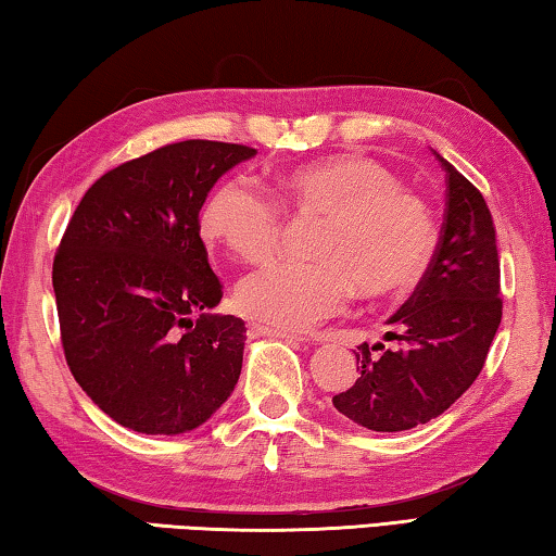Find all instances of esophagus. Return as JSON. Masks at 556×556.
Instances as JSON below:
<instances>
[{
    "label": "esophagus",
    "instance_id": "34e87169",
    "mask_svg": "<svg viewBox=\"0 0 556 556\" xmlns=\"http://www.w3.org/2000/svg\"><path fill=\"white\" fill-rule=\"evenodd\" d=\"M250 333L252 336H269V338H281V341H308V338L291 333V331H279V328H269V326H260V324H250Z\"/></svg>",
    "mask_w": 556,
    "mask_h": 556
}]
</instances>
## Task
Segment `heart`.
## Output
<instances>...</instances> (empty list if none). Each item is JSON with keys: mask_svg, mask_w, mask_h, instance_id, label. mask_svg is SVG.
<instances>
[{"mask_svg": "<svg viewBox=\"0 0 556 556\" xmlns=\"http://www.w3.org/2000/svg\"><path fill=\"white\" fill-rule=\"evenodd\" d=\"M275 195L296 218L321 225L314 262H279L238 287L240 312L269 328L304 331L336 314L353 291L363 299L397 294L421 277L434 252L427 201L370 156L338 154L289 168L275 178ZM278 204L244 178H225L201 208L203 240L265 265L287 225Z\"/></svg>", "mask_w": 556, "mask_h": 556, "instance_id": "1", "label": "heart"}]
</instances>
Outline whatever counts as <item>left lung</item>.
<instances>
[{
    "mask_svg": "<svg viewBox=\"0 0 556 556\" xmlns=\"http://www.w3.org/2000/svg\"><path fill=\"white\" fill-rule=\"evenodd\" d=\"M446 211L439 244L412 296L388 318L397 348H357L361 378L333 407L372 431L437 419L481 375L503 318L501 257L481 191L444 156ZM372 350H382L372 356Z\"/></svg>",
    "mask_w": 556,
    "mask_h": 556,
    "instance_id": "8db88e82",
    "label": "left lung"
}]
</instances>
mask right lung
<instances>
[{
	"label": "right lung",
	"instance_id": "1",
	"mask_svg": "<svg viewBox=\"0 0 556 556\" xmlns=\"http://www.w3.org/2000/svg\"><path fill=\"white\" fill-rule=\"evenodd\" d=\"M255 154L211 139L159 147L100 176L68 220L53 257L65 363L117 425L184 434L238 384L248 336L242 318L205 314L223 285L199 213L213 184Z\"/></svg>",
	"mask_w": 556,
	"mask_h": 556
}]
</instances>
